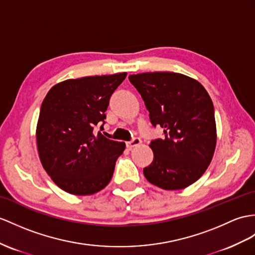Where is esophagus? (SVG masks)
Wrapping results in <instances>:
<instances>
[{"mask_svg": "<svg viewBox=\"0 0 255 255\" xmlns=\"http://www.w3.org/2000/svg\"><path fill=\"white\" fill-rule=\"evenodd\" d=\"M141 144V139L140 138H134V139H132L131 141H128L127 142V147L128 148V149H132V148H134V147H136V146H138V145H140Z\"/></svg>", "mask_w": 255, "mask_h": 255, "instance_id": "34e87169", "label": "esophagus"}]
</instances>
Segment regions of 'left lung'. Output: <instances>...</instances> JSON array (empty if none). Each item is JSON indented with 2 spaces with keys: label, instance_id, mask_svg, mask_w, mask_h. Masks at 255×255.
<instances>
[{
  "label": "left lung",
  "instance_id": "1",
  "mask_svg": "<svg viewBox=\"0 0 255 255\" xmlns=\"http://www.w3.org/2000/svg\"><path fill=\"white\" fill-rule=\"evenodd\" d=\"M138 91L153 127L164 137L150 142L153 160L144 169L149 183L178 190L198 181L216 146L214 107L197 80L176 72H145L128 77Z\"/></svg>",
  "mask_w": 255,
  "mask_h": 255
}]
</instances>
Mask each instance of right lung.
Listing matches in <instances>:
<instances>
[{
    "mask_svg": "<svg viewBox=\"0 0 255 255\" xmlns=\"http://www.w3.org/2000/svg\"><path fill=\"white\" fill-rule=\"evenodd\" d=\"M127 74L63 81L42 103L35 132L39 157L53 182L69 194H96L113 177L126 144L96 134L94 128L106 119L110 96Z\"/></svg>",
    "mask_w": 255,
    "mask_h": 255,
    "instance_id": "add662e5",
    "label": "right lung"
}]
</instances>
